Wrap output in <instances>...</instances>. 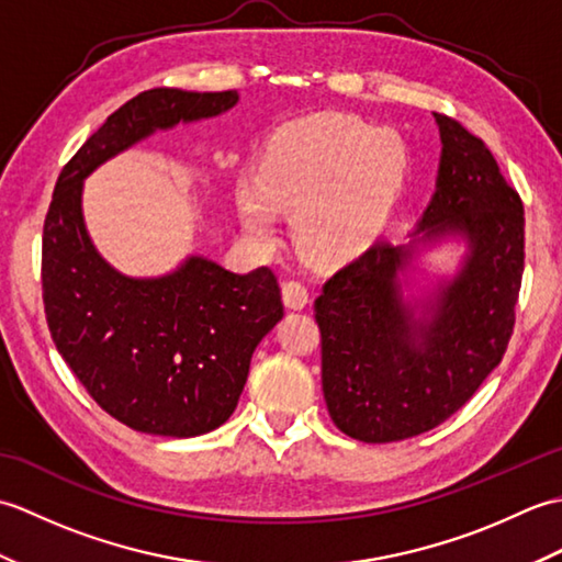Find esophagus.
<instances>
[{
    "label": "esophagus",
    "instance_id": "obj_1",
    "mask_svg": "<svg viewBox=\"0 0 562 562\" xmlns=\"http://www.w3.org/2000/svg\"><path fill=\"white\" fill-rule=\"evenodd\" d=\"M282 302L288 308H304L308 304V290L300 280L282 282Z\"/></svg>",
    "mask_w": 562,
    "mask_h": 562
}]
</instances>
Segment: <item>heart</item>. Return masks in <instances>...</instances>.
Here are the masks:
<instances>
[{"label":"heart","instance_id":"obj_1","mask_svg":"<svg viewBox=\"0 0 562 562\" xmlns=\"http://www.w3.org/2000/svg\"><path fill=\"white\" fill-rule=\"evenodd\" d=\"M408 176V147L391 130L352 117H318L270 145L260 176L238 181L244 229L260 244L278 234V207L294 210L296 241L316 260L360 254L384 232Z\"/></svg>","mask_w":562,"mask_h":562}]
</instances>
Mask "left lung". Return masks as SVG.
Instances as JSON below:
<instances>
[{
	"label": "left lung",
	"instance_id": "8db88e82",
	"mask_svg": "<svg viewBox=\"0 0 562 562\" xmlns=\"http://www.w3.org/2000/svg\"><path fill=\"white\" fill-rule=\"evenodd\" d=\"M441 137L437 190L411 244L376 241L314 302L330 420L367 445L441 425L503 360L524 272V205L491 149L453 117ZM461 235L460 272L420 303L397 278L420 245Z\"/></svg>",
	"mask_w": 562,
	"mask_h": 562
}]
</instances>
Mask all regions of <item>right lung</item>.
I'll use <instances>...</instances> for the list:
<instances>
[{
    "instance_id": "1",
    "label": "right lung",
    "mask_w": 562,
    "mask_h": 562,
    "mask_svg": "<svg viewBox=\"0 0 562 562\" xmlns=\"http://www.w3.org/2000/svg\"><path fill=\"white\" fill-rule=\"evenodd\" d=\"M236 103V91H142L83 142L55 183L43 226L47 328L89 396L137 432L198 437L229 420L254 350L284 314L280 284L270 268L238 274L202 256L161 278H127L91 244L83 178L157 130Z\"/></svg>"
}]
</instances>
